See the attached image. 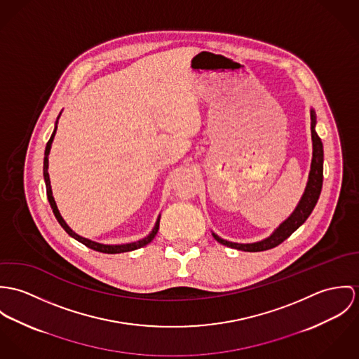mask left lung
Instances as JSON below:
<instances>
[{"label":"left lung","instance_id":"obj_1","mask_svg":"<svg viewBox=\"0 0 359 359\" xmlns=\"http://www.w3.org/2000/svg\"><path fill=\"white\" fill-rule=\"evenodd\" d=\"M311 135H313V162H311L309 183H307L303 197L300 199L294 212L290 215V217L279 226L273 236H270L269 238L263 239L260 242L236 243V242H230V241L220 238L216 234H212L213 238L216 239L217 242H220L222 245L239 249V250L262 252V250H267V249L278 246L279 243H282L285 239L289 238L309 219V216L311 215L313 209L316 208V205L318 202L319 194L322 190V182H323V147H322V142L316 132V113L314 111H311Z\"/></svg>","mask_w":359,"mask_h":359}]
</instances>
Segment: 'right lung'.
Here are the masks:
<instances>
[{
	"mask_svg": "<svg viewBox=\"0 0 359 359\" xmlns=\"http://www.w3.org/2000/svg\"><path fill=\"white\" fill-rule=\"evenodd\" d=\"M56 128H57V126H55V130H53V133H52V136H50V139L48 140L46 147H45V157H43V179H45V186H46V196H48V201H49V203H50V208H52V210H53L55 217L57 219L59 224L65 229V231H66L69 236H72L73 238L80 241L81 243H83L85 246L90 248V249H93V250H96V252H102V253H123V252H130V250L139 249V248H142V246H144V245L150 243V242L154 239V237L157 236V233H158V229H160V217H158V220H157V223H156V227H154V229H153V231L150 233V236H147L146 238L140 239V241H137V242L125 243V245H103V243L93 242V241H90V239L80 237L79 234H76V233H74V231H73V230L66 224V222L63 220V217L60 216V213H59V210H57V206H56L55 199L52 197L50 182H49V175H48V154H49L50 144H52V140H53L55 133H56Z\"/></svg>",
	"mask_w": 359,
	"mask_h": 359,
	"instance_id": "1",
	"label": "right lung"
}]
</instances>
